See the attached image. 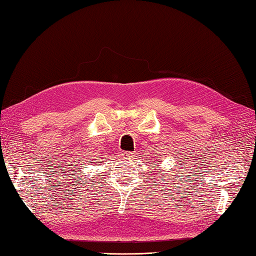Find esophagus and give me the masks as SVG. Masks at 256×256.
Masks as SVG:
<instances>
[{
    "label": "esophagus",
    "mask_w": 256,
    "mask_h": 256,
    "mask_svg": "<svg viewBox=\"0 0 256 256\" xmlns=\"http://www.w3.org/2000/svg\"><path fill=\"white\" fill-rule=\"evenodd\" d=\"M121 155L125 160H131L135 156V153H133V152H123V153H121Z\"/></svg>",
    "instance_id": "esophagus-1"
}]
</instances>
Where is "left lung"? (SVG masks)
I'll list each match as a JSON object with an SVG mask.
<instances>
[{
	"instance_id": "obj_1",
	"label": "left lung",
	"mask_w": 256,
	"mask_h": 256,
	"mask_svg": "<svg viewBox=\"0 0 256 256\" xmlns=\"http://www.w3.org/2000/svg\"><path fill=\"white\" fill-rule=\"evenodd\" d=\"M155 165H156V164H155Z\"/></svg>"
}]
</instances>
